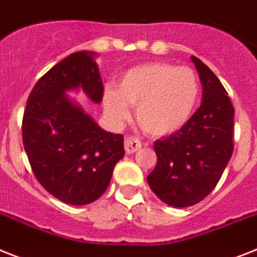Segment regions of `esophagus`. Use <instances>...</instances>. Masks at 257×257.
<instances>
[{
	"instance_id": "obj_1",
	"label": "esophagus",
	"mask_w": 257,
	"mask_h": 257,
	"mask_svg": "<svg viewBox=\"0 0 257 257\" xmlns=\"http://www.w3.org/2000/svg\"><path fill=\"white\" fill-rule=\"evenodd\" d=\"M141 147H142V143L138 138L135 137L126 138V141H124V150H126L127 154H134V152H137Z\"/></svg>"
}]
</instances>
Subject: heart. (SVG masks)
<instances>
[{
	"label": "heart",
	"instance_id": "1",
	"mask_svg": "<svg viewBox=\"0 0 257 257\" xmlns=\"http://www.w3.org/2000/svg\"><path fill=\"white\" fill-rule=\"evenodd\" d=\"M200 78L189 67L148 63L130 68L116 88H107L105 109L111 119L122 122L135 106L139 126L150 135L165 137L188 123L200 99Z\"/></svg>",
	"mask_w": 257,
	"mask_h": 257
}]
</instances>
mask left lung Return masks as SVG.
Masks as SVG:
<instances>
[{
  "label": "left lung",
  "mask_w": 257,
  "mask_h": 257,
  "mask_svg": "<svg viewBox=\"0 0 257 257\" xmlns=\"http://www.w3.org/2000/svg\"><path fill=\"white\" fill-rule=\"evenodd\" d=\"M202 103L185 126L155 142L158 163L148 175L152 192L175 207L196 205L217 186L234 151V106L211 69L192 56Z\"/></svg>",
  "instance_id": "1"
}]
</instances>
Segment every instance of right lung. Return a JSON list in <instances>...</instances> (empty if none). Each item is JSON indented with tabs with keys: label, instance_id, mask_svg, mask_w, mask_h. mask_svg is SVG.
Instances as JSON below:
<instances>
[{
	"label": "right lung",
	"instance_id": "obj_1",
	"mask_svg": "<svg viewBox=\"0 0 257 257\" xmlns=\"http://www.w3.org/2000/svg\"><path fill=\"white\" fill-rule=\"evenodd\" d=\"M93 56L88 51L75 52L42 76L27 98L22 120L23 147L39 184L76 206L102 196L124 156L123 135L102 130L65 94L81 88L93 102L102 101Z\"/></svg>",
	"mask_w": 257,
	"mask_h": 257
}]
</instances>
